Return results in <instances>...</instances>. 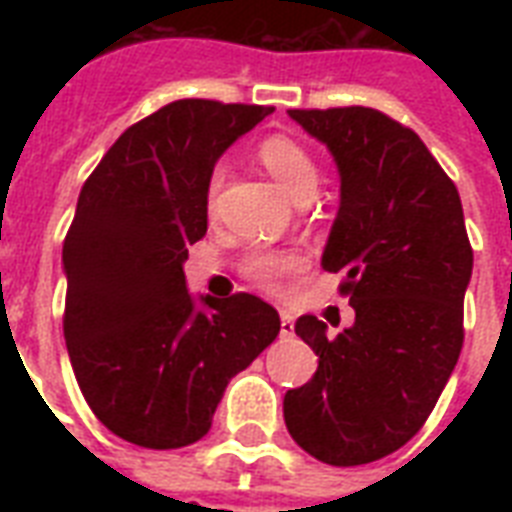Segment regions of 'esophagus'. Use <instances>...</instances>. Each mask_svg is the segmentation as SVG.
<instances>
[{"mask_svg":"<svg viewBox=\"0 0 512 512\" xmlns=\"http://www.w3.org/2000/svg\"><path fill=\"white\" fill-rule=\"evenodd\" d=\"M295 335V319L292 313L281 311V337H292Z\"/></svg>","mask_w":512,"mask_h":512,"instance_id":"obj_1","label":"esophagus"}]
</instances>
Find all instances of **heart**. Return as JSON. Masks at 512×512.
Returning <instances> with one entry per match:
<instances>
[{"label": "heart", "instance_id": "b5f03b06", "mask_svg": "<svg viewBox=\"0 0 512 512\" xmlns=\"http://www.w3.org/2000/svg\"><path fill=\"white\" fill-rule=\"evenodd\" d=\"M257 159L265 170L276 177V183L292 196L295 201L313 196L319 188V164L311 156L308 148H303L297 140L284 138V135H273L265 138L257 146ZM225 183V167H215L209 175L207 185V204L209 212L215 209L217 193ZM300 265V257L295 252H252L244 263V273L249 279L260 284V287H279V281L287 276L289 271H295Z\"/></svg>", "mask_w": 512, "mask_h": 512}]
</instances>
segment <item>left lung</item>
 <instances>
[{
	"label": "left lung",
	"instance_id": "obj_1",
	"mask_svg": "<svg viewBox=\"0 0 512 512\" xmlns=\"http://www.w3.org/2000/svg\"><path fill=\"white\" fill-rule=\"evenodd\" d=\"M289 116L340 172L321 268L345 276L356 321L337 337L316 316L295 321L319 369L287 390L284 422L316 460L366 465L422 428L460 358L473 249L460 193L417 132L364 106Z\"/></svg>",
	"mask_w": 512,
	"mask_h": 512
}]
</instances>
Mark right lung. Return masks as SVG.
<instances>
[{
    "mask_svg": "<svg viewBox=\"0 0 512 512\" xmlns=\"http://www.w3.org/2000/svg\"><path fill=\"white\" fill-rule=\"evenodd\" d=\"M271 111L175 100L124 130L79 193L63 241V335L90 409L130 444L207 436L225 385L279 335L260 297H193L183 273L207 233L217 159Z\"/></svg>",
    "mask_w": 512,
    "mask_h": 512,
    "instance_id": "1",
    "label": "right lung"
}]
</instances>
